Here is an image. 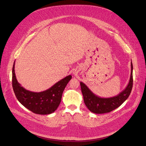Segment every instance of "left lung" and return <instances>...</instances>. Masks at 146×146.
I'll list each match as a JSON object with an SVG mask.
<instances>
[{
  "label": "left lung",
  "mask_w": 146,
  "mask_h": 146,
  "mask_svg": "<svg viewBox=\"0 0 146 146\" xmlns=\"http://www.w3.org/2000/svg\"><path fill=\"white\" fill-rule=\"evenodd\" d=\"M131 72L129 83L119 94L111 98H101L95 95L84 83L80 82L84 104L91 112L96 114L109 113L120 107L129 97L133 85V66L131 62Z\"/></svg>",
  "instance_id": "8db88e82"
}]
</instances>
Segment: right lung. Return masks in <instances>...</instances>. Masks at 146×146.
Listing matches in <instances>:
<instances>
[{
	"label": "right lung",
	"mask_w": 146,
	"mask_h": 146,
	"mask_svg": "<svg viewBox=\"0 0 146 146\" xmlns=\"http://www.w3.org/2000/svg\"><path fill=\"white\" fill-rule=\"evenodd\" d=\"M15 62L13 67V87L18 101L33 113L38 114H50L57 110L61 102L62 93L71 75L60 80L48 89L40 92L26 90L18 82L15 74Z\"/></svg>",
	"instance_id": "1"
}]
</instances>
